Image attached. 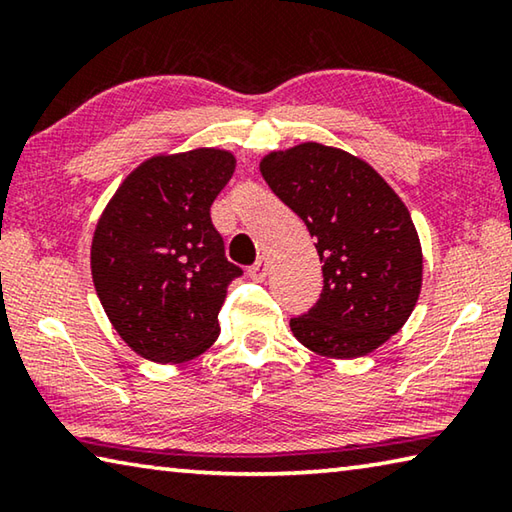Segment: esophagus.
Segmentation results:
<instances>
[{
  "label": "esophagus",
  "instance_id": "obj_1",
  "mask_svg": "<svg viewBox=\"0 0 512 512\" xmlns=\"http://www.w3.org/2000/svg\"><path fill=\"white\" fill-rule=\"evenodd\" d=\"M248 275L253 277L255 282H262L264 277L268 275V259L266 257H259L257 262L248 268Z\"/></svg>",
  "mask_w": 512,
  "mask_h": 512
}]
</instances>
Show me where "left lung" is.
I'll return each instance as SVG.
<instances>
[{
	"mask_svg": "<svg viewBox=\"0 0 512 512\" xmlns=\"http://www.w3.org/2000/svg\"><path fill=\"white\" fill-rule=\"evenodd\" d=\"M280 201L305 221L323 262V293L291 332L311 352L357 359L409 320L422 287L411 214L379 173L354 155L305 142L259 164Z\"/></svg>",
	"mask_w": 512,
	"mask_h": 512,
	"instance_id": "8db88e82",
	"label": "left lung"
}]
</instances>
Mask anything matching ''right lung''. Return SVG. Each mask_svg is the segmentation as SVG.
I'll return each instance as SVG.
<instances>
[{
	"instance_id": "obj_1",
	"label": "right lung",
	"mask_w": 512,
	"mask_h": 512,
	"mask_svg": "<svg viewBox=\"0 0 512 512\" xmlns=\"http://www.w3.org/2000/svg\"><path fill=\"white\" fill-rule=\"evenodd\" d=\"M235 155L196 149L142 162L112 196L92 239V280L117 334L140 357L180 363L219 336L241 268L225 257L210 207Z\"/></svg>"
}]
</instances>
